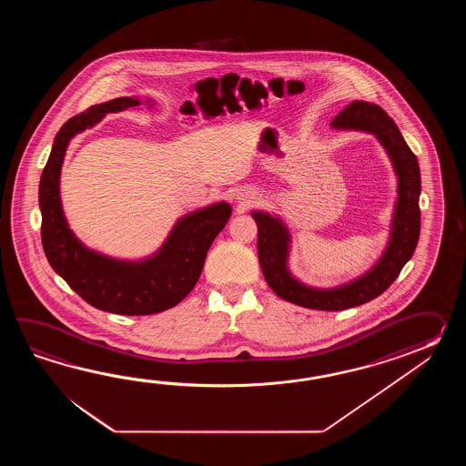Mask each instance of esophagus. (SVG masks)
Listing matches in <instances>:
<instances>
[{
  "mask_svg": "<svg viewBox=\"0 0 466 466\" xmlns=\"http://www.w3.org/2000/svg\"><path fill=\"white\" fill-rule=\"evenodd\" d=\"M238 203H239V207L245 209L251 205V203H255V195H251V193H248V191H239L237 195Z\"/></svg>",
  "mask_w": 466,
  "mask_h": 466,
  "instance_id": "1",
  "label": "esophagus"
}]
</instances>
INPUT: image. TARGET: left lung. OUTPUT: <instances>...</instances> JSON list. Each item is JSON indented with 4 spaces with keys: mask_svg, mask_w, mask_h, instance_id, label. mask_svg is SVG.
<instances>
[{
    "mask_svg": "<svg viewBox=\"0 0 466 466\" xmlns=\"http://www.w3.org/2000/svg\"><path fill=\"white\" fill-rule=\"evenodd\" d=\"M331 128L355 129L377 137L387 149L398 177V198L391 221L390 241L377 265L357 279L335 288H313L298 281L288 269L289 231L278 217L253 211L258 225V258L268 287L285 301L298 307L339 311L360 307L380 297L395 281L406 261L413 257L420 238L421 177L413 151L406 145L395 121L385 109L368 101H353L331 121Z\"/></svg>",
    "mask_w": 466,
    "mask_h": 466,
    "instance_id": "8db88e82",
    "label": "left lung"
}]
</instances>
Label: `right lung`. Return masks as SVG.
Returning a JSON list of instances; mask_svg holds the SVG:
<instances>
[{
    "label": "right lung",
    "mask_w": 466,
    "mask_h": 466,
    "mask_svg": "<svg viewBox=\"0 0 466 466\" xmlns=\"http://www.w3.org/2000/svg\"><path fill=\"white\" fill-rule=\"evenodd\" d=\"M137 96L95 105L68 119L56 133L41 173V243L51 268L91 307L116 315H153L178 305L197 285L213 239L225 228L231 207L225 201L185 215L163 247L141 261L105 257L73 235L61 207L60 175L70 139L106 113L138 108Z\"/></svg>",
    "instance_id": "add662e5"
}]
</instances>
